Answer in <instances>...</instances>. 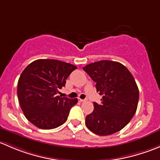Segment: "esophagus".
Masks as SVG:
<instances>
[{
  "label": "esophagus",
  "mask_w": 160,
  "mask_h": 160,
  "mask_svg": "<svg viewBox=\"0 0 160 160\" xmlns=\"http://www.w3.org/2000/svg\"><path fill=\"white\" fill-rule=\"evenodd\" d=\"M78 100L80 101V102H85V101H88L87 99H81V98H78Z\"/></svg>",
  "instance_id": "obj_1"
}]
</instances>
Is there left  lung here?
<instances>
[{
  "mask_svg": "<svg viewBox=\"0 0 160 160\" xmlns=\"http://www.w3.org/2000/svg\"><path fill=\"white\" fill-rule=\"evenodd\" d=\"M96 83L101 103L93 102V111L86 117L87 127L98 135L122 130L135 114L139 92L130 71L118 62L101 60L83 67Z\"/></svg>",
  "mask_w": 160,
  "mask_h": 160,
  "instance_id": "obj_1",
  "label": "left lung"
}]
</instances>
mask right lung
Returning <instances> with one entry per match:
<instances>
[{"label": "right lung", "mask_w": 160, "mask_h": 160, "mask_svg": "<svg viewBox=\"0 0 160 160\" xmlns=\"http://www.w3.org/2000/svg\"><path fill=\"white\" fill-rule=\"evenodd\" d=\"M77 67L56 59H37L23 70L18 82V98L25 118L42 129L66 122L78 100L58 96Z\"/></svg>", "instance_id": "1"}]
</instances>
